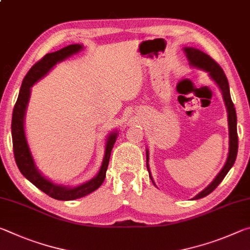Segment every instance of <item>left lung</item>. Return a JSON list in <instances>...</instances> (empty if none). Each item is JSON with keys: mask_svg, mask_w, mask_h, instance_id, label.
<instances>
[{"mask_svg": "<svg viewBox=\"0 0 250 250\" xmlns=\"http://www.w3.org/2000/svg\"><path fill=\"white\" fill-rule=\"evenodd\" d=\"M186 57L188 59L189 66L194 67V68L204 70L206 73H208V76L210 79L217 84L219 90L222 91L224 103H225L226 109H227V119H228V130H229V147H228V154L226 162L224 164V167L218 174L215 176V179L210 182V183L206 186V188L201 191L197 195L194 196L192 200H198V198L205 197L214 191L217 188L219 183L224 180V177L234 166L237 151H238V135H237V117H236V110L232 104L230 98V92H229V84H228V80L226 78V75L224 73L223 69L221 68L216 62L213 58H210L208 55L205 54L202 50L197 49L195 47H184L183 48ZM146 168L149 171L150 179L152 183L155 185L153 182V177L151 175L150 167H149V150L146 149ZM156 186V185H155Z\"/></svg>", "mask_w": 250, "mask_h": 250, "instance_id": "8db88e82", "label": "left lung"}]
</instances>
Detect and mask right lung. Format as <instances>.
<instances>
[{"instance_id": "right-lung-1", "label": "right lung", "mask_w": 250, "mask_h": 250, "mask_svg": "<svg viewBox=\"0 0 250 250\" xmlns=\"http://www.w3.org/2000/svg\"><path fill=\"white\" fill-rule=\"evenodd\" d=\"M83 45L73 44L57 50V52L49 53L37 62L23 79L22 86L19 94V98L13 109L12 116V139H13V150L16 164L22 174L26 179L40 188L41 191L47 194L50 197L58 201H73L77 198L83 197L88 194L96 191L99 186L104 183L105 172H107L110 155L113 145L118 138V131H112L107 137L104 146V154L101 162L100 168L97 174L91 180L84 182L77 186H66L62 184H57L46 177L37 167L35 160L33 158L32 151L29 149L26 133H25V115L28 105L29 98H31V88L34 83L44 78L54 66L65 61L73 55L82 52Z\"/></svg>"}]
</instances>
